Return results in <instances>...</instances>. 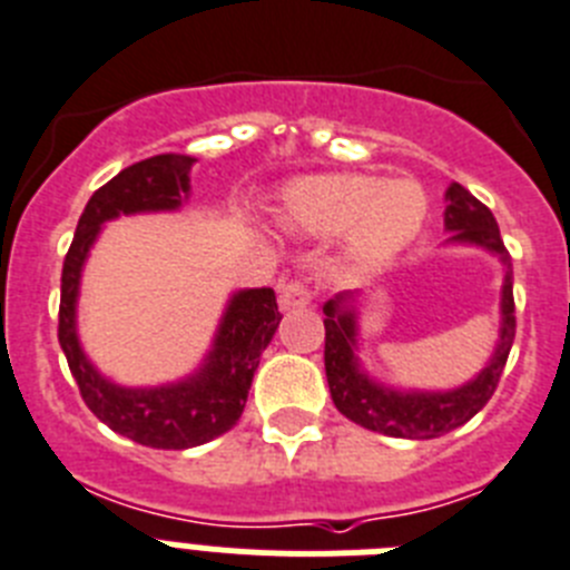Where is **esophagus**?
<instances>
[{
	"instance_id": "esophagus-1",
	"label": "esophagus",
	"mask_w": 570,
	"mask_h": 570,
	"mask_svg": "<svg viewBox=\"0 0 570 570\" xmlns=\"http://www.w3.org/2000/svg\"><path fill=\"white\" fill-rule=\"evenodd\" d=\"M309 301H313V289H309L304 281H289V284L281 286L278 304L284 313H289V309H301V306H306Z\"/></svg>"
}]
</instances>
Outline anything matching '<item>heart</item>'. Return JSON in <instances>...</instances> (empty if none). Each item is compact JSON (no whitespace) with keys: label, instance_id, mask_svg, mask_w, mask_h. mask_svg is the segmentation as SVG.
<instances>
[{"label":"heart","instance_id":"heart-1","mask_svg":"<svg viewBox=\"0 0 570 570\" xmlns=\"http://www.w3.org/2000/svg\"><path fill=\"white\" fill-rule=\"evenodd\" d=\"M281 224L309 237L344 235L355 269H381L413 244L428 220V195L415 180L335 171L301 177L281 195Z\"/></svg>","mask_w":570,"mask_h":570}]
</instances>
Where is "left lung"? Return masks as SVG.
Masks as SVG:
<instances>
[{
  "mask_svg": "<svg viewBox=\"0 0 570 570\" xmlns=\"http://www.w3.org/2000/svg\"><path fill=\"white\" fill-rule=\"evenodd\" d=\"M444 229L450 244L482 246L499 255L504 264L502 284V326L488 367L456 390H393L370 379L358 364V318H355V295L341 292L324 304V367L338 413L350 422L393 439H435L470 422L497 393L504 361L517 335V309H513V269L511 255L504 249L493 212L470 195L464 186L450 183L444 191Z\"/></svg>",
  "mask_w": 570,
  "mask_h": 570,
  "instance_id": "obj_1",
  "label": "left lung"
}]
</instances>
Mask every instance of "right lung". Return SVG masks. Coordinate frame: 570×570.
Instances as JSON below:
<instances>
[{"instance_id":"add662e5","label":"right lung","mask_w":570,"mask_h":570,"mask_svg":"<svg viewBox=\"0 0 570 570\" xmlns=\"http://www.w3.org/2000/svg\"><path fill=\"white\" fill-rule=\"evenodd\" d=\"M191 166L195 157L157 155L122 168L86 203L62 264L59 346L82 402L114 433L157 450L197 448L235 428L246 407L261 353L281 324L278 301L269 286L235 292L200 370L160 387H120L82 353L77 335L79 278L102 224L120 215L180 209L189 200Z\"/></svg>"}]
</instances>
